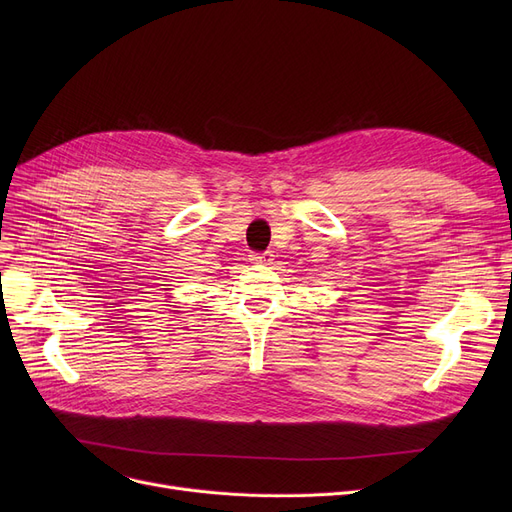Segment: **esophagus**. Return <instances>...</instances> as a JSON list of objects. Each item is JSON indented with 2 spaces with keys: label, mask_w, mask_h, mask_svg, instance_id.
<instances>
[{
  "label": "esophagus",
  "mask_w": 512,
  "mask_h": 512,
  "mask_svg": "<svg viewBox=\"0 0 512 512\" xmlns=\"http://www.w3.org/2000/svg\"><path fill=\"white\" fill-rule=\"evenodd\" d=\"M272 257H274L272 253H251V255H249L251 263H257V265H259V263H270Z\"/></svg>",
  "instance_id": "1"
}]
</instances>
